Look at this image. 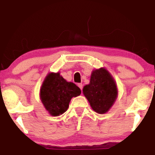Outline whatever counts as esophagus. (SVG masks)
<instances>
[{
	"instance_id": "1",
	"label": "esophagus",
	"mask_w": 155,
	"mask_h": 155,
	"mask_svg": "<svg viewBox=\"0 0 155 155\" xmlns=\"http://www.w3.org/2000/svg\"><path fill=\"white\" fill-rule=\"evenodd\" d=\"M78 87H79L81 89V90H82V88H83V84L81 83H79V84H78Z\"/></svg>"
}]
</instances>
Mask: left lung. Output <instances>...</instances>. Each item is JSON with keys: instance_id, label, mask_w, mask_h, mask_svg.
I'll use <instances>...</instances> for the list:
<instances>
[{"instance_id": "1", "label": "left lung", "mask_w": 155, "mask_h": 155, "mask_svg": "<svg viewBox=\"0 0 155 155\" xmlns=\"http://www.w3.org/2000/svg\"><path fill=\"white\" fill-rule=\"evenodd\" d=\"M117 84L110 73L104 68L92 72L89 84L83 88V94L97 113L105 114L114 104L117 97Z\"/></svg>"}]
</instances>
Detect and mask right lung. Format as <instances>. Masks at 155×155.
I'll return each instance as SVG.
<instances>
[{
	"label": "right lung",
	"mask_w": 155,
	"mask_h": 155,
	"mask_svg": "<svg viewBox=\"0 0 155 155\" xmlns=\"http://www.w3.org/2000/svg\"><path fill=\"white\" fill-rule=\"evenodd\" d=\"M81 94V90L73 82L64 79L60 73L46 76L40 90V98L51 116L58 117L67 111L73 97Z\"/></svg>",
	"instance_id": "add662e5"
}]
</instances>
